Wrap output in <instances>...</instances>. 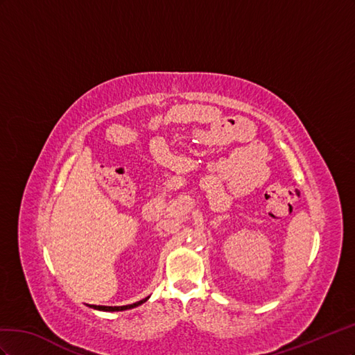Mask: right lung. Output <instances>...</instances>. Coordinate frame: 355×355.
<instances>
[{
  "mask_svg": "<svg viewBox=\"0 0 355 355\" xmlns=\"http://www.w3.org/2000/svg\"><path fill=\"white\" fill-rule=\"evenodd\" d=\"M148 297L139 300V302H135L132 303V305H126V306H101V305H89L90 308L94 309H98V311H105V312H119V311H126V309H132V308H137L139 305H143L144 302H147Z\"/></svg>",
  "mask_w": 355,
  "mask_h": 355,
  "instance_id": "1",
  "label": "right lung"
}]
</instances>
